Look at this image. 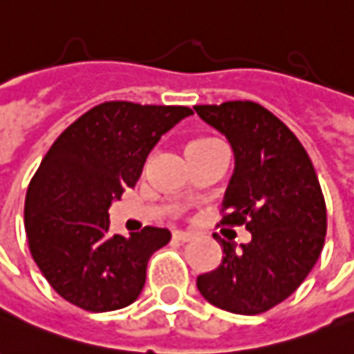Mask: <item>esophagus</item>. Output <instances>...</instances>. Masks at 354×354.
<instances>
[{
    "instance_id": "esophagus-1",
    "label": "esophagus",
    "mask_w": 354,
    "mask_h": 354,
    "mask_svg": "<svg viewBox=\"0 0 354 354\" xmlns=\"http://www.w3.org/2000/svg\"><path fill=\"white\" fill-rule=\"evenodd\" d=\"M173 239H177V241H181V243H189V241L194 239V235L189 233V231H173Z\"/></svg>"
}]
</instances>
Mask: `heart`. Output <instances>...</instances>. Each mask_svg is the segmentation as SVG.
<instances>
[{"mask_svg":"<svg viewBox=\"0 0 354 354\" xmlns=\"http://www.w3.org/2000/svg\"><path fill=\"white\" fill-rule=\"evenodd\" d=\"M218 140H214V138H196V140H192L189 148H204V146L209 145H216Z\"/></svg>","mask_w":354,"mask_h":354,"instance_id":"heart-1","label":"heart"}]
</instances>
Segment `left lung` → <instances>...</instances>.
Masks as SVG:
<instances>
[{
	"instance_id": "1",
	"label": "left lung",
	"mask_w": 354,
	"mask_h": 354,
	"mask_svg": "<svg viewBox=\"0 0 354 354\" xmlns=\"http://www.w3.org/2000/svg\"><path fill=\"white\" fill-rule=\"evenodd\" d=\"M227 136L235 171L221 204V225H245L250 243H221V264L196 277L209 304L254 316L293 295L320 258L328 229L326 201L308 153L264 106L235 100L194 106Z\"/></svg>"
}]
</instances>
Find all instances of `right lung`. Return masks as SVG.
Masks as SVG:
<instances>
[{"label": "right lung", "mask_w": 354, "mask_h": 354, "mask_svg": "<svg viewBox=\"0 0 354 354\" xmlns=\"http://www.w3.org/2000/svg\"><path fill=\"white\" fill-rule=\"evenodd\" d=\"M192 115L185 106L104 102L71 123L44 156L24 201L34 262L53 291L88 312H109L138 299L146 266L171 233L145 227L109 233L111 202L135 187L163 133Z\"/></svg>", "instance_id": "obj_1"}]
</instances>
